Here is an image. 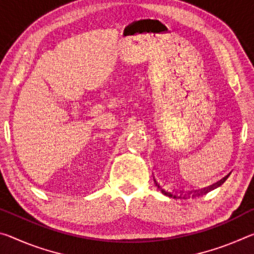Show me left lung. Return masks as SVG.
Segmentation results:
<instances>
[{"label":"left lung","instance_id":"1","mask_svg":"<svg viewBox=\"0 0 254 254\" xmlns=\"http://www.w3.org/2000/svg\"><path fill=\"white\" fill-rule=\"evenodd\" d=\"M225 180V179H224ZM154 183H156V180H154ZM223 183V182H222ZM222 183H218V184H216V185H213V186H210L209 188H207V189H201V190H200V192L199 191H195L194 192V194H196V195H199V194H201V192H207L208 190H210V189H213V188H215V187H216V186H220V185L222 184ZM156 185H157V186H158V188L159 189H161V191H162V194H165V195H167V196H169V197H174V198H176V197H177V196H176L175 194H171V192H169V191H166V190H163V189L160 187V186H159V185H158V183H156ZM183 194H180V196H182ZM187 195H191V192H188V194H185V196H187ZM179 196V197H180ZM184 196V197H185Z\"/></svg>","mask_w":254,"mask_h":254}]
</instances>
